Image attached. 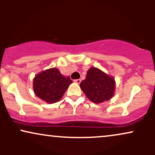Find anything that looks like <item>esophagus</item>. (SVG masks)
<instances>
[{
  "mask_svg": "<svg viewBox=\"0 0 155 155\" xmlns=\"http://www.w3.org/2000/svg\"><path fill=\"white\" fill-rule=\"evenodd\" d=\"M74 82H76L77 84H80V82H81V79H75V80H74Z\"/></svg>",
  "mask_w": 155,
  "mask_h": 155,
  "instance_id": "obj_1",
  "label": "esophagus"
}]
</instances>
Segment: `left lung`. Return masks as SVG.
Instances as JSON below:
<instances>
[{
  "mask_svg": "<svg viewBox=\"0 0 155 155\" xmlns=\"http://www.w3.org/2000/svg\"><path fill=\"white\" fill-rule=\"evenodd\" d=\"M80 87L88 99L95 104H101L111 98L115 89L114 78L102 71L91 68L87 71L86 79L80 84Z\"/></svg>",
  "mask_w": 155,
  "mask_h": 155,
  "instance_id": "left-lung-1",
  "label": "left lung"
}]
</instances>
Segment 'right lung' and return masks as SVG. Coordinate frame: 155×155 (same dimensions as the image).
Returning <instances> with one entry per match:
<instances>
[{
  "mask_svg": "<svg viewBox=\"0 0 155 155\" xmlns=\"http://www.w3.org/2000/svg\"><path fill=\"white\" fill-rule=\"evenodd\" d=\"M70 77L61 75L57 68L42 71L33 79V90L39 98L48 104L58 102L71 84Z\"/></svg>",
  "mask_w": 155,
  "mask_h": 155,
  "instance_id": "obj_1",
  "label": "right lung"
}]
</instances>
